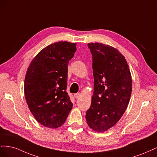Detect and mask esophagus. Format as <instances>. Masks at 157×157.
I'll return each instance as SVG.
<instances>
[{
  "mask_svg": "<svg viewBox=\"0 0 157 157\" xmlns=\"http://www.w3.org/2000/svg\"><path fill=\"white\" fill-rule=\"evenodd\" d=\"M80 96V93H77V94H74V97H75V98H79V96Z\"/></svg>",
  "mask_w": 157,
  "mask_h": 157,
  "instance_id": "34e87169",
  "label": "esophagus"
}]
</instances>
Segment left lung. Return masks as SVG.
I'll use <instances>...</instances> for the list:
<instances>
[{
  "mask_svg": "<svg viewBox=\"0 0 157 157\" xmlns=\"http://www.w3.org/2000/svg\"><path fill=\"white\" fill-rule=\"evenodd\" d=\"M92 55L94 94L86 113L88 126L104 132L116 124L130 101L132 80L125 58L113 47L88 43Z\"/></svg>",
  "mask_w": 157,
  "mask_h": 157,
  "instance_id": "1",
  "label": "left lung"
}]
</instances>
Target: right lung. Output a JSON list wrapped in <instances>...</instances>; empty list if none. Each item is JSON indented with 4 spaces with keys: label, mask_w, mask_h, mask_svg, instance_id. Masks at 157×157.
Masks as SVG:
<instances>
[{
    "label": "right lung",
    "mask_w": 157,
    "mask_h": 157,
    "mask_svg": "<svg viewBox=\"0 0 157 157\" xmlns=\"http://www.w3.org/2000/svg\"><path fill=\"white\" fill-rule=\"evenodd\" d=\"M77 44L58 42L42 49L27 69L24 82L30 111L42 125L57 128L63 124L73 103L66 92L69 61Z\"/></svg>",
    "instance_id": "1"
}]
</instances>
